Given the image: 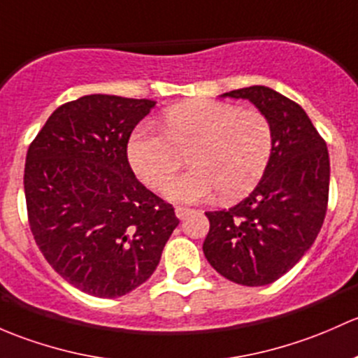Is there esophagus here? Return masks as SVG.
<instances>
[{"mask_svg": "<svg viewBox=\"0 0 358 358\" xmlns=\"http://www.w3.org/2000/svg\"><path fill=\"white\" fill-rule=\"evenodd\" d=\"M191 212H193V210L186 208V206H178V208H176V215H178V219H186Z\"/></svg>", "mask_w": 358, "mask_h": 358, "instance_id": "1", "label": "esophagus"}]
</instances>
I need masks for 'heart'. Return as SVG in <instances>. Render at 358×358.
Returning a JSON list of instances; mask_svg holds the SVG:
<instances>
[{
  "instance_id": "b5f03b06",
  "label": "heart",
  "mask_w": 358,
  "mask_h": 358,
  "mask_svg": "<svg viewBox=\"0 0 358 358\" xmlns=\"http://www.w3.org/2000/svg\"><path fill=\"white\" fill-rule=\"evenodd\" d=\"M164 131L138 129L129 139V164L146 186L164 191L187 154L194 169L171 185L167 194L189 203L206 200L215 191L224 200L252 191L274 146L272 124L262 110L215 99H193L169 108Z\"/></svg>"
}]
</instances>
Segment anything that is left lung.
<instances>
[{
	"label": "left lung",
	"mask_w": 358,
	"mask_h": 358,
	"mask_svg": "<svg viewBox=\"0 0 358 358\" xmlns=\"http://www.w3.org/2000/svg\"><path fill=\"white\" fill-rule=\"evenodd\" d=\"M222 96L250 99L274 131L271 160L255 189L231 208L205 212L203 253L213 268L243 286L278 281L314 245L329 200V153L305 110L265 86Z\"/></svg>",
	"instance_id": "obj_1"
}]
</instances>
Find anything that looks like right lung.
I'll return each mask as SVG.
<instances>
[{"instance_id":"right-lung-1","label":"right lung","mask_w":358,"mask_h":358,"mask_svg":"<svg viewBox=\"0 0 358 358\" xmlns=\"http://www.w3.org/2000/svg\"><path fill=\"white\" fill-rule=\"evenodd\" d=\"M152 99L90 94L58 106L27 150L29 226L48 264L72 286L117 298L157 268L178 227L174 206L146 189L127 143Z\"/></svg>"}]
</instances>
